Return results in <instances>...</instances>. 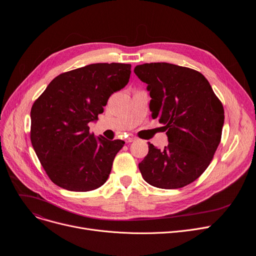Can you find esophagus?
Wrapping results in <instances>:
<instances>
[{"label":"esophagus","instance_id":"34e87169","mask_svg":"<svg viewBox=\"0 0 256 256\" xmlns=\"http://www.w3.org/2000/svg\"><path fill=\"white\" fill-rule=\"evenodd\" d=\"M135 140H136V138H135V137H128V138L126 139V143H130V142L135 141Z\"/></svg>","mask_w":256,"mask_h":256}]
</instances>
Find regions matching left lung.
<instances>
[{"instance_id":"left-lung-1","label":"left lung","mask_w":256,"mask_h":256,"mask_svg":"<svg viewBox=\"0 0 256 256\" xmlns=\"http://www.w3.org/2000/svg\"><path fill=\"white\" fill-rule=\"evenodd\" d=\"M134 72L147 84L150 109L166 130L168 145L148 143L139 164L146 182L160 189H178L196 180L208 167L221 141L222 102L202 74L165 62L137 65Z\"/></svg>"}]
</instances>
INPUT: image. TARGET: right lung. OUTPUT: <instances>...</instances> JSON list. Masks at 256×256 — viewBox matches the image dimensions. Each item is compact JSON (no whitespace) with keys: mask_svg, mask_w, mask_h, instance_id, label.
<instances>
[{"mask_svg":"<svg viewBox=\"0 0 256 256\" xmlns=\"http://www.w3.org/2000/svg\"><path fill=\"white\" fill-rule=\"evenodd\" d=\"M130 64L96 63L54 78L32 106L31 142L50 180L68 191L102 186L124 141L96 138L88 124L126 87Z\"/></svg>","mask_w":256,"mask_h":256,"instance_id":"add662e5","label":"right lung"}]
</instances>
